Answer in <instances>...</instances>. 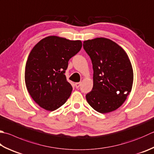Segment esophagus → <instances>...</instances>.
Here are the masks:
<instances>
[{"instance_id": "1", "label": "esophagus", "mask_w": 154, "mask_h": 154, "mask_svg": "<svg viewBox=\"0 0 154 154\" xmlns=\"http://www.w3.org/2000/svg\"><path fill=\"white\" fill-rule=\"evenodd\" d=\"M80 85H81L80 82H76V83H75V86H76V88H78L80 86Z\"/></svg>"}]
</instances>
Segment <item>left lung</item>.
Here are the masks:
<instances>
[{
    "label": "left lung",
    "instance_id": "8db88e82",
    "mask_svg": "<svg viewBox=\"0 0 154 154\" xmlns=\"http://www.w3.org/2000/svg\"><path fill=\"white\" fill-rule=\"evenodd\" d=\"M83 47L92 61L93 87L86 95L88 103L100 113L120 107L131 91L133 70L123 49L112 40L97 37L86 40Z\"/></svg>",
    "mask_w": 154,
    "mask_h": 154
}]
</instances>
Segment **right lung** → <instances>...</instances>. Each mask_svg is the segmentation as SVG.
Returning <instances> with one entry per match:
<instances>
[{
  "label": "right lung",
  "instance_id": "obj_1",
  "mask_svg": "<svg viewBox=\"0 0 154 154\" xmlns=\"http://www.w3.org/2000/svg\"><path fill=\"white\" fill-rule=\"evenodd\" d=\"M82 46L80 40L48 36L32 49L25 65V82L31 98L42 108L53 111L69 97L72 87L64 73L69 60Z\"/></svg>",
  "mask_w": 154,
  "mask_h": 154
}]
</instances>
